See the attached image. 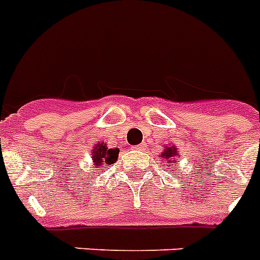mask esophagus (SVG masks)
Wrapping results in <instances>:
<instances>
[{
    "instance_id": "1",
    "label": "esophagus",
    "mask_w": 260,
    "mask_h": 260,
    "mask_svg": "<svg viewBox=\"0 0 260 260\" xmlns=\"http://www.w3.org/2000/svg\"><path fill=\"white\" fill-rule=\"evenodd\" d=\"M137 151H144L145 149V144H140V145H137L136 147Z\"/></svg>"
}]
</instances>
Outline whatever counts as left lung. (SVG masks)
Instances as JSON below:
<instances>
[{
	"label": "left lung",
	"instance_id": "left-lung-1",
	"mask_svg": "<svg viewBox=\"0 0 260 260\" xmlns=\"http://www.w3.org/2000/svg\"><path fill=\"white\" fill-rule=\"evenodd\" d=\"M178 155V149H172V148H167L166 151H164V153L161 156H164V157H166V160L167 161H168V163H171V160L174 159L175 156ZM175 166V164H174ZM172 166V167H174ZM171 170H175V168H171Z\"/></svg>",
	"mask_w": 260,
	"mask_h": 260
}]
</instances>
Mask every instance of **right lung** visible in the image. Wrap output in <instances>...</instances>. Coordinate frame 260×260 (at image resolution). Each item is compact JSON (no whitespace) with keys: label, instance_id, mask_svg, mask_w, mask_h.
Wrapping results in <instances>:
<instances>
[{"label":"right lung","instance_id":"right-lung-1","mask_svg":"<svg viewBox=\"0 0 260 260\" xmlns=\"http://www.w3.org/2000/svg\"><path fill=\"white\" fill-rule=\"evenodd\" d=\"M119 157V149H108L104 143H99L93 149V163L94 167H100L101 164H113Z\"/></svg>","mask_w":260,"mask_h":260}]
</instances>
